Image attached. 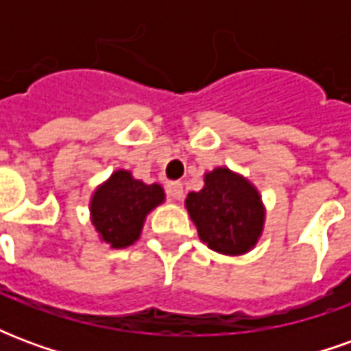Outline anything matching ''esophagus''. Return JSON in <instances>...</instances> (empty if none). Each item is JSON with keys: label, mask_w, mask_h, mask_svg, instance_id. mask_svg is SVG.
<instances>
[{"label": "esophagus", "mask_w": 351, "mask_h": 351, "mask_svg": "<svg viewBox=\"0 0 351 351\" xmlns=\"http://www.w3.org/2000/svg\"><path fill=\"white\" fill-rule=\"evenodd\" d=\"M167 191H169V195L173 199H182L184 195V188H182V184L180 182H169L167 184Z\"/></svg>", "instance_id": "1"}]
</instances>
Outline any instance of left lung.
I'll list each match as a JSON object with an SVG mask.
<instances>
[{
  "label": "left lung",
  "instance_id": "1",
  "mask_svg": "<svg viewBox=\"0 0 351 351\" xmlns=\"http://www.w3.org/2000/svg\"><path fill=\"white\" fill-rule=\"evenodd\" d=\"M203 180V190L190 191L184 203L201 243L223 256L254 250L267 216L258 188L229 167L206 171Z\"/></svg>",
  "mask_w": 351,
  "mask_h": 351
}]
</instances>
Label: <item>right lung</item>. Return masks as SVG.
<instances>
[{
	"label": "right lung",
	"mask_w": 351,
	"mask_h": 351,
	"mask_svg": "<svg viewBox=\"0 0 351 351\" xmlns=\"http://www.w3.org/2000/svg\"><path fill=\"white\" fill-rule=\"evenodd\" d=\"M165 203L160 184H146L128 169H116L90 197V221L101 243L120 250L141 239L146 216Z\"/></svg>",
	"instance_id": "right-lung-1"
}]
</instances>
